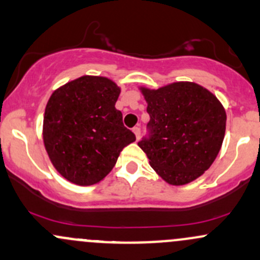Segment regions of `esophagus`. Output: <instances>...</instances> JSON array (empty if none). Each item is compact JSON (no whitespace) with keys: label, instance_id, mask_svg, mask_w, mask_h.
Returning <instances> with one entry per match:
<instances>
[{"label":"esophagus","instance_id":"esophagus-1","mask_svg":"<svg viewBox=\"0 0 260 260\" xmlns=\"http://www.w3.org/2000/svg\"><path fill=\"white\" fill-rule=\"evenodd\" d=\"M133 132H135L136 138L139 139V137H141V128H139V127H135V128H133Z\"/></svg>","mask_w":260,"mask_h":260}]
</instances>
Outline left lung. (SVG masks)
Here are the masks:
<instances>
[{
  "instance_id": "obj_1",
  "label": "left lung",
  "mask_w": 260,
  "mask_h": 260,
  "mask_svg": "<svg viewBox=\"0 0 260 260\" xmlns=\"http://www.w3.org/2000/svg\"><path fill=\"white\" fill-rule=\"evenodd\" d=\"M150 121L138 142L150 167L172 185L189 184L211 167L226 132V111L195 82H174L158 90L142 87Z\"/></svg>"
}]
</instances>
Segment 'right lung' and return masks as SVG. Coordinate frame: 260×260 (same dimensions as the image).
Instances as JSON below:
<instances>
[{"mask_svg": "<svg viewBox=\"0 0 260 260\" xmlns=\"http://www.w3.org/2000/svg\"><path fill=\"white\" fill-rule=\"evenodd\" d=\"M121 88L102 76H81L53 92L45 107L43 139L54 168L78 185L101 181L119 153L136 141L115 107Z\"/></svg>", "mask_w": 260, "mask_h": 260, "instance_id": "add662e5", "label": "right lung"}]
</instances>
